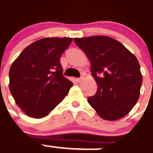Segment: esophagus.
<instances>
[{
  "label": "esophagus",
  "instance_id": "obj_1",
  "mask_svg": "<svg viewBox=\"0 0 153 153\" xmlns=\"http://www.w3.org/2000/svg\"><path fill=\"white\" fill-rule=\"evenodd\" d=\"M83 79H84V78H83V77H81V78H76V82H82V81L83 80Z\"/></svg>",
  "mask_w": 153,
  "mask_h": 153
}]
</instances>
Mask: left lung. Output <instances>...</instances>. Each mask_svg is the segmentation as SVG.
<instances>
[{"label":"left lung","mask_w":153,"mask_h":153,"mask_svg":"<svg viewBox=\"0 0 153 153\" xmlns=\"http://www.w3.org/2000/svg\"><path fill=\"white\" fill-rule=\"evenodd\" d=\"M74 41L91 62V75L98 85L88 102L105 120L126 116L136 104L143 83L136 57L111 37L96 35Z\"/></svg>","instance_id":"8db88e82"}]
</instances>
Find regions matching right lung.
<instances>
[{
	"label": "right lung",
	"mask_w": 153,
	"mask_h": 153,
	"mask_svg": "<svg viewBox=\"0 0 153 153\" xmlns=\"http://www.w3.org/2000/svg\"><path fill=\"white\" fill-rule=\"evenodd\" d=\"M71 38H45L33 42L9 71V89L16 104L29 117L42 119L62 102L72 87L62 75L60 58Z\"/></svg>",
	"instance_id": "add662e5"
}]
</instances>
